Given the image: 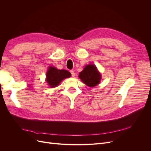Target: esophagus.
I'll use <instances>...</instances> for the list:
<instances>
[{"label":"esophagus","instance_id":"obj_1","mask_svg":"<svg viewBox=\"0 0 151 151\" xmlns=\"http://www.w3.org/2000/svg\"><path fill=\"white\" fill-rule=\"evenodd\" d=\"M70 73H71V75H72V77H74L75 76V73H74V71L70 70Z\"/></svg>","mask_w":151,"mask_h":151}]
</instances>
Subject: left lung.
I'll return each instance as SVG.
<instances>
[{
	"instance_id": "1",
	"label": "left lung",
	"mask_w": 151,
	"mask_h": 151,
	"mask_svg": "<svg viewBox=\"0 0 151 151\" xmlns=\"http://www.w3.org/2000/svg\"><path fill=\"white\" fill-rule=\"evenodd\" d=\"M79 77L84 84L89 87H94L98 84L101 77L96 67L92 64L86 65L84 70L79 73Z\"/></svg>"
}]
</instances>
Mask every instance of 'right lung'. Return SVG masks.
I'll return each instance as SVG.
<instances>
[{
    "label": "right lung",
    "instance_id": "obj_1",
    "mask_svg": "<svg viewBox=\"0 0 151 151\" xmlns=\"http://www.w3.org/2000/svg\"><path fill=\"white\" fill-rule=\"evenodd\" d=\"M70 76V73L66 70H58L55 67H50L47 72V82L51 88H55L63 79Z\"/></svg>",
    "mask_w": 151,
    "mask_h": 151
}]
</instances>
